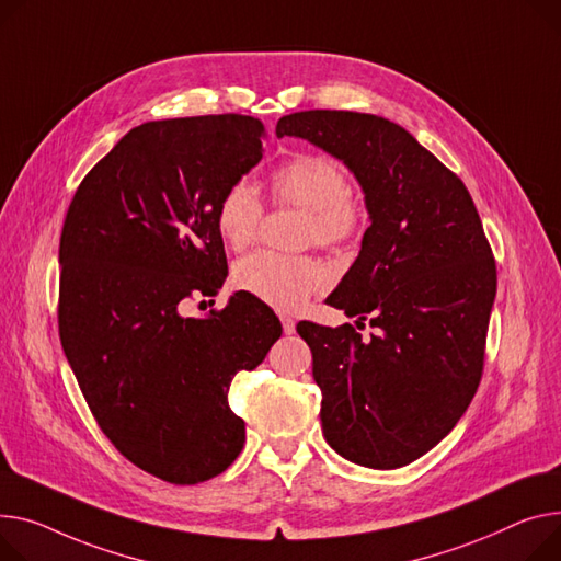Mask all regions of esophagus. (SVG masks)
I'll return each instance as SVG.
<instances>
[{
    "label": "esophagus",
    "instance_id": "1",
    "mask_svg": "<svg viewBox=\"0 0 561 561\" xmlns=\"http://www.w3.org/2000/svg\"><path fill=\"white\" fill-rule=\"evenodd\" d=\"M282 327H284V333H293L295 331V320L290 316H282Z\"/></svg>",
    "mask_w": 561,
    "mask_h": 561
}]
</instances>
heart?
Returning a JSON list of instances; mask_svg holds the SVG:
<instances>
[{"label": "heart", "instance_id": "heart-1", "mask_svg": "<svg viewBox=\"0 0 561 561\" xmlns=\"http://www.w3.org/2000/svg\"><path fill=\"white\" fill-rule=\"evenodd\" d=\"M271 192L279 205L309 211L307 243L347 248L365 228V207L350 190L345 169L322 153L288 158L271 175ZM264 211L254 186L243 178L232 180L214 207L216 230L232 250H243L256 239ZM234 284L279 311H295L331 284V273L313 256L256 250L234 266Z\"/></svg>", "mask_w": 561, "mask_h": 561}]
</instances>
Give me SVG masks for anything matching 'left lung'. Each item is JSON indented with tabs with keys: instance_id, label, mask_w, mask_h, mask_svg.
<instances>
[{
	"instance_id": "1",
	"label": "left lung",
	"mask_w": 561,
	"mask_h": 561,
	"mask_svg": "<svg viewBox=\"0 0 561 561\" xmlns=\"http://www.w3.org/2000/svg\"><path fill=\"white\" fill-rule=\"evenodd\" d=\"M343 160L360 182L371 226L327 305L375 329L300 322L322 392L331 449L397 469L449 435L484 365L496 261L465 182L394 122L305 110L277 122Z\"/></svg>"
}]
</instances>
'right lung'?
Masks as SVG:
<instances>
[{
	"label": "right lung",
	"instance_id": "obj_1",
	"mask_svg": "<svg viewBox=\"0 0 561 561\" xmlns=\"http://www.w3.org/2000/svg\"><path fill=\"white\" fill-rule=\"evenodd\" d=\"M245 115L148 122L79 184L60 234L58 331L103 435L146 473L196 484L243 449L228 390L282 335L277 316L237 293L207 318L186 300L216 295L228 259L214 207L264 156Z\"/></svg>",
	"mask_w": 561,
	"mask_h": 561
}]
</instances>
